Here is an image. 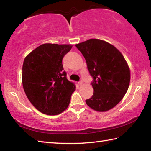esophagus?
Listing matches in <instances>:
<instances>
[{"instance_id":"obj_1","label":"esophagus","mask_w":151,"mask_h":151,"mask_svg":"<svg viewBox=\"0 0 151 151\" xmlns=\"http://www.w3.org/2000/svg\"><path fill=\"white\" fill-rule=\"evenodd\" d=\"M83 82L82 81H81L80 82H78V85H83Z\"/></svg>"}]
</instances>
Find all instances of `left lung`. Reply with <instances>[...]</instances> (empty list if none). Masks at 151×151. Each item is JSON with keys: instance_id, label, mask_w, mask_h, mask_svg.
<instances>
[{"instance_id": "left-lung-1", "label": "left lung", "mask_w": 151, "mask_h": 151, "mask_svg": "<svg viewBox=\"0 0 151 151\" xmlns=\"http://www.w3.org/2000/svg\"><path fill=\"white\" fill-rule=\"evenodd\" d=\"M85 57L93 81L94 93L86 103L98 112H106L121 101L129 88L131 73L122 53L104 40L91 39L76 44Z\"/></svg>"}]
</instances>
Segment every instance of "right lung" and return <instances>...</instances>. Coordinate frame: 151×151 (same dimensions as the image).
Wrapping results in <instances>:
<instances>
[{
	"label": "right lung",
	"mask_w": 151,
	"mask_h": 151,
	"mask_svg": "<svg viewBox=\"0 0 151 151\" xmlns=\"http://www.w3.org/2000/svg\"><path fill=\"white\" fill-rule=\"evenodd\" d=\"M73 45L46 43L25 57L22 83L29 101L38 111L57 115L67 109L76 86L66 78L63 58Z\"/></svg>",
	"instance_id": "1"
}]
</instances>
